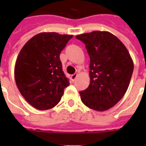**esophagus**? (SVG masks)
<instances>
[{"instance_id":"esophagus-1","label":"esophagus","mask_w":146,"mask_h":146,"mask_svg":"<svg viewBox=\"0 0 146 146\" xmlns=\"http://www.w3.org/2000/svg\"><path fill=\"white\" fill-rule=\"evenodd\" d=\"M77 76H78L77 73H75V74H73V75L71 76H70L71 80H72V81H74V80H76V78L77 77Z\"/></svg>"}]
</instances>
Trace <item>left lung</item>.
<instances>
[{"instance_id":"left-lung-1","label":"left lung","mask_w":146,"mask_h":146,"mask_svg":"<svg viewBox=\"0 0 146 146\" xmlns=\"http://www.w3.org/2000/svg\"><path fill=\"white\" fill-rule=\"evenodd\" d=\"M76 38L86 44L90 57V84L80 92L81 100L89 108L108 110L129 87L133 72L131 56L122 42L109 32L94 31Z\"/></svg>"}]
</instances>
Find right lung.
Returning <instances> with one entry per match:
<instances>
[{
  "label": "right lung",
  "mask_w": 146,
  "mask_h": 146,
  "mask_svg": "<svg viewBox=\"0 0 146 146\" xmlns=\"http://www.w3.org/2000/svg\"><path fill=\"white\" fill-rule=\"evenodd\" d=\"M72 38V35L42 33L29 40L20 50L15 64L16 84L35 108L45 111L54 108L70 85L60 54Z\"/></svg>",
  "instance_id": "obj_1"
}]
</instances>
